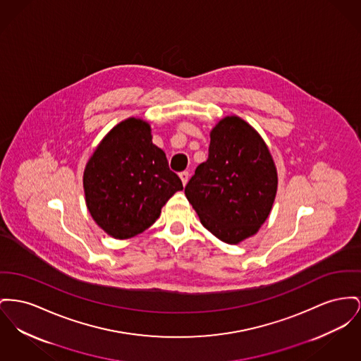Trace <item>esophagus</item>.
Masks as SVG:
<instances>
[{
	"mask_svg": "<svg viewBox=\"0 0 361 361\" xmlns=\"http://www.w3.org/2000/svg\"><path fill=\"white\" fill-rule=\"evenodd\" d=\"M180 178H181V181H183V185H187V183H188V180H190V173H188V171H181V173H180Z\"/></svg>",
	"mask_w": 361,
	"mask_h": 361,
	"instance_id": "34e87169",
	"label": "esophagus"
}]
</instances>
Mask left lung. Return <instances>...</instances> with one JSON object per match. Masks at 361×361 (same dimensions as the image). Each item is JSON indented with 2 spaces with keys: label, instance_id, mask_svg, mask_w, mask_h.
<instances>
[{
  "label": "left lung",
  "instance_id": "8db88e82",
  "mask_svg": "<svg viewBox=\"0 0 361 361\" xmlns=\"http://www.w3.org/2000/svg\"><path fill=\"white\" fill-rule=\"evenodd\" d=\"M271 152L254 127L226 116L210 132L209 158L185 187L202 225L216 238L238 244L257 233L276 199Z\"/></svg>",
  "mask_w": 361,
  "mask_h": 361
}]
</instances>
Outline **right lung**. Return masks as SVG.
Segmentation results:
<instances>
[{
    "instance_id": "right-lung-1",
    "label": "right lung",
    "mask_w": 361,
    "mask_h": 361,
    "mask_svg": "<svg viewBox=\"0 0 361 361\" xmlns=\"http://www.w3.org/2000/svg\"><path fill=\"white\" fill-rule=\"evenodd\" d=\"M83 188L95 224L126 240L149 228L183 183L152 143L149 123L129 117L111 128L90 157Z\"/></svg>"
}]
</instances>
